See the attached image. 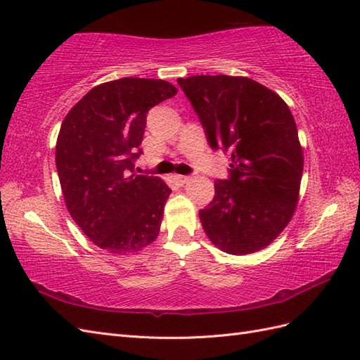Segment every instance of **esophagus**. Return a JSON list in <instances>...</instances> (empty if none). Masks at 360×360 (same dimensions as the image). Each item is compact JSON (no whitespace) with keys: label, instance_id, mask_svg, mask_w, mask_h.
<instances>
[{"label":"esophagus","instance_id":"esophagus-1","mask_svg":"<svg viewBox=\"0 0 360 360\" xmlns=\"http://www.w3.org/2000/svg\"><path fill=\"white\" fill-rule=\"evenodd\" d=\"M174 179L178 181L179 184L182 186V184H186V182H188L190 179H192V178H190V176H186V174H176V176H174Z\"/></svg>","mask_w":360,"mask_h":360}]
</instances>
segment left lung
Returning a JSON list of instances; mask_svg holds the SVG:
<instances>
[{
	"label": "left lung",
	"instance_id": "left-lung-1",
	"mask_svg": "<svg viewBox=\"0 0 360 360\" xmlns=\"http://www.w3.org/2000/svg\"><path fill=\"white\" fill-rule=\"evenodd\" d=\"M212 148L232 153L231 178L215 181V198L200 210L205 235L231 255L262 250L292 218L303 150L289 106L249 77L178 79Z\"/></svg>",
	"mask_w": 360,
	"mask_h": 360
}]
</instances>
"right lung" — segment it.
<instances>
[{"label":"right lung","mask_w":360,"mask_h":360,"mask_svg":"<svg viewBox=\"0 0 360 360\" xmlns=\"http://www.w3.org/2000/svg\"><path fill=\"white\" fill-rule=\"evenodd\" d=\"M178 89L156 79L102 83L75 103L60 128L56 164L68 212L96 246L137 254L158 238L172 190L133 173L147 112Z\"/></svg>","instance_id":"add662e5"}]
</instances>
